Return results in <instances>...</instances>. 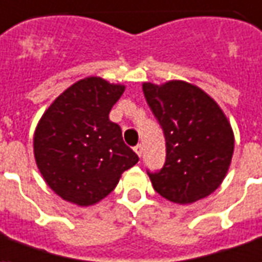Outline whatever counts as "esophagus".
Returning <instances> with one entry per match:
<instances>
[{
	"mask_svg": "<svg viewBox=\"0 0 262 262\" xmlns=\"http://www.w3.org/2000/svg\"><path fill=\"white\" fill-rule=\"evenodd\" d=\"M134 150H135V154L138 155L139 158H141V156H142V150H144V148H142V145L138 144L135 148H134Z\"/></svg>",
	"mask_w": 262,
	"mask_h": 262,
	"instance_id": "34e87169",
	"label": "esophagus"
}]
</instances>
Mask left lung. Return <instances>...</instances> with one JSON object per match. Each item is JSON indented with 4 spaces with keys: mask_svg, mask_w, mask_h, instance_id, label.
<instances>
[{
    "mask_svg": "<svg viewBox=\"0 0 262 262\" xmlns=\"http://www.w3.org/2000/svg\"><path fill=\"white\" fill-rule=\"evenodd\" d=\"M142 92L166 138L165 166L148 173L155 191L180 205L212 194L228 174L234 150L226 114L190 82H144Z\"/></svg>",
    "mask_w": 262,
    "mask_h": 262,
    "instance_id": "left-lung-1",
    "label": "left lung"
}]
</instances>
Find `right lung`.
<instances>
[{
    "mask_svg": "<svg viewBox=\"0 0 262 262\" xmlns=\"http://www.w3.org/2000/svg\"><path fill=\"white\" fill-rule=\"evenodd\" d=\"M125 91L100 76L76 81L55 97L36 125L33 154L47 186L64 201L91 207L116 188L138 156L108 113Z\"/></svg>",
    "mask_w": 262,
    "mask_h": 262,
    "instance_id": "right-lung-1",
    "label": "right lung"
}]
</instances>
